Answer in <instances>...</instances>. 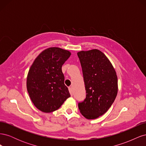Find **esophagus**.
I'll return each mask as SVG.
<instances>
[{
	"instance_id": "34e87169",
	"label": "esophagus",
	"mask_w": 146,
	"mask_h": 146,
	"mask_svg": "<svg viewBox=\"0 0 146 146\" xmlns=\"http://www.w3.org/2000/svg\"><path fill=\"white\" fill-rule=\"evenodd\" d=\"M69 91L70 92V94L72 96H73V92H72V87H69Z\"/></svg>"
}]
</instances>
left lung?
<instances>
[{"instance_id":"1","label":"left lung","mask_w":146,"mask_h":146,"mask_svg":"<svg viewBox=\"0 0 146 146\" xmlns=\"http://www.w3.org/2000/svg\"><path fill=\"white\" fill-rule=\"evenodd\" d=\"M82 68L86 98L78 104L82 115L94 119L111 107L117 93V77L107 57L98 49L77 53Z\"/></svg>"}]
</instances>
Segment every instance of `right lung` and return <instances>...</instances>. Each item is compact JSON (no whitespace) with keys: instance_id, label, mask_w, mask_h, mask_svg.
I'll return each instance as SVG.
<instances>
[{"instance_id":"obj_1","label":"right lung","mask_w":146,"mask_h":146,"mask_svg":"<svg viewBox=\"0 0 146 146\" xmlns=\"http://www.w3.org/2000/svg\"><path fill=\"white\" fill-rule=\"evenodd\" d=\"M70 55V52L62 48H48L38 56L30 67L27 78V91L40 111H54L70 96L61 69Z\"/></svg>"}]
</instances>
